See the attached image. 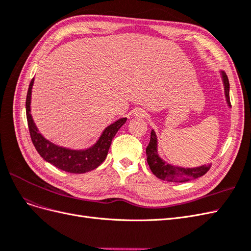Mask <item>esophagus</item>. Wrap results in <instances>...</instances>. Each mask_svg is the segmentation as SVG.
I'll return each instance as SVG.
<instances>
[{
    "mask_svg": "<svg viewBox=\"0 0 251 251\" xmlns=\"http://www.w3.org/2000/svg\"><path fill=\"white\" fill-rule=\"evenodd\" d=\"M134 115L137 116V117H144V116L147 115V111H144L141 108H138V109H136L134 111Z\"/></svg>",
    "mask_w": 251,
    "mask_h": 251,
    "instance_id": "34e87169",
    "label": "esophagus"
}]
</instances>
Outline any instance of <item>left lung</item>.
<instances>
[{"label": "left lung", "instance_id": "obj_1", "mask_svg": "<svg viewBox=\"0 0 251 251\" xmlns=\"http://www.w3.org/2000/svg\"><path fill=\"white\" fill-rule=\"evenodd\" d=\"M220 74H221L223 81L226 102L230 108L228 77H227L224 71H220ZM147 160L151 171L153 172L156 177L169 182L191 181L193 179L203 176L210 169L209 164H203L197 166V168H182V166H175L163 160L158 154V139L156 132L154 130H151V140L147 148Z\"/></svg>", "mask_w": 251, "mask_h": 251}]
</instances>
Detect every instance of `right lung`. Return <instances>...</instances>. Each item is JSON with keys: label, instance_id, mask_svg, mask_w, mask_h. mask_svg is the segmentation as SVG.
<instances>
[{"label": "right lung", "instance_id": "add662e5", "mask_svg": "<svg viewBox=\"0 0 251 251\" xmlns=\"http://www.w3.org/2000/svg\"><path fill=\"white\" fill-rule=\"evenodd\" d=\"M34 82V77L30 82L27 98H26V115L28 121V127L31 140L37 151V153L47 162L56 166L57 169L72 174H83L93 171L98 168L108 155L111 147L112 139L116 135L119 128L123 126L126 117L119 118L115 123L109 125L100 134V138L92 146L82 149L73 150L64 147H59L52 143L39 132L31 115V93Z\"/></svg>", "mask_w": 251, "mask_h": 251}]
</instances>
